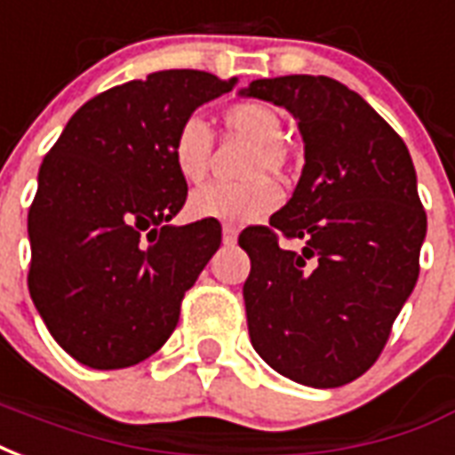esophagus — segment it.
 Wrapping results in <instances>:
<instances>
[{
	"instance_id": "1",
	"label": "esophagus",
	"mask_w": 455,
	"mask_h": 455,
	"mask_svg": "<svg viewBox=\"0 0 455 455\" xmlns=\"http://www.w3.org/2000/svg\"><path fill=\"white\" fill-rule=\"evenodd\" d=\"M221 238H224V243H227V245L236 243L238 228L231 227V224H224V228H221Z\"/></svg>"
}]
</instances>
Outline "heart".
I'll return each mask as SVG.
<instances>
[{"label":"heart","instance_id":"1","mask_svg":"<svg viewBox=\"0 0 455 455\" xmlns=\"http://www.w3.org/2000/svg\"><path fill=\"white\" fill-rule=\"evenodd\" d=\"M221 123L227 132L243 137L253 142V151L248 154L243 176L251 178L236 185H207L193 193L188 202V212L195 219L224 221L231 227H241L248 221L270 214L279 204V188L270 178H287L291 173V151L284 137V123L272 106L258 100H241L224 108ZM212 140L210 127L200 117H185L178 124L171 140V161L178 176L188 183H202L212 166Z\"/></svg>","mask_w":455,"mask_h":455}]
</instances>
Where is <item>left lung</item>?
<instances>
[{
    "mask_svg": "<svg viewBox=\"0 0 455 455\" xmlns=\"http://www.w3.org/2000/svg\"><path fill=\"white\" fill-rule=\"evenodd\" d=\"M243 96L299 120L306 166L270 227H248L243 284L255 352L291 381L338 388L381 356L415 289L427 214L410 151L359 93L331 76L255 79ZM301 240L289 251L281 238Z\"/></svg>",
    "mask_w": 455,
    "mask_h": 455,
    "instance_id": "1",
    "label": "left lung"
}]
</instances>
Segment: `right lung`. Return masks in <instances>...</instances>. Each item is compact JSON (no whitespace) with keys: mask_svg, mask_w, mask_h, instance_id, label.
<instances>
[{"mask_svg":"<svg viewBox=\"0 0 455 455\" xmlns=\"http://www.w3.org/2000/svg\"><path fill=\"white\" fill-rule=\"evenodd\" d=\"M234 86L197 69L113 86L74 113L43 159L28 210V291L76 362L134 366L176 331L221 224H168L188 197L171 140L195 108Z\"/></svg>","mask_w":455,"mask_h":455,"instance_id":"obj_1","label":"right lung"}]
</instances>
